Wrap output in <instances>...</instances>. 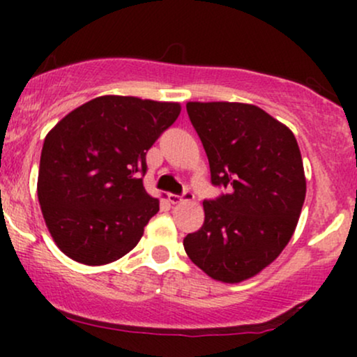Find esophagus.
Listing matches in <instances>:
<instances>
[{
  "instance_id": "esophagus-1",
  "label": "esophagus",
  "mask_w": 357,
  "mask_h": 357,
  "mask_svg": "<svg viewBox=\"0 0 357 357\" xmlns=\"http://www.w3.org/2000/svg\"><path fill=\"white\" fill-rule=\"evenodd\" d=\"M167 198H169V202L173 204H178L181 202H192V199H195V195H192L191 191H184L183 195H169Z\"/></svg>"
}]
</instances>
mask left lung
Masks as SVG:
<instances>
[{
	"mask_svg": "<svg viewBox=\"0 0 357 357\" xmlns=\"http://www.w3.org/2000/svg\"><path fill=\"white\" fill-rule=\"evenodd\" d=\"M208 155L213 186L204 223L183 245L192 264L227 284L272 264L292 238L305 199L301 151L289 127L257 105L188 102Z\"/></svg>",
	"mask_w": 357,
	"mask_h": 357,
	"instance_id": "obj_1",
	"label": "left lung"
}]
</instances>
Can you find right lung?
<instances>
[{
  "instance_id": "add662e5",
  "label": "right lung",
  "mask_w": 357,
  "mask_h": 357,
  "mask_svg": "<svg viewBox=\"0 0 357 357\" xmlns=\"http://www.w3.org/2000/svg\"><path fill=\"white\" fill-rule=\"evenodd\" d=\"M179 112L174 102L104 96L72 110L47 134L38 202L65 255L105 265L136 247L159 211L142 184L146 153Z\"/></svg>"
}]
</instances>
